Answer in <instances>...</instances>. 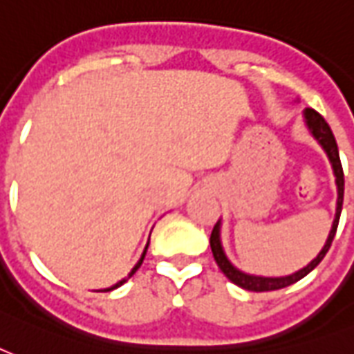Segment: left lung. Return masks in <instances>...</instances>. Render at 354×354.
Segmentation results:
<instances>
[{
  "mask_svg": "<svg viewBox=\"0 0 354 354\" xmlns=\"http://www.w3.org/2000/svg\"><path fill=\"white\" fill-rule=\"evenodd\" d=\"M304 118H306V124L310 127L311 135L319 140V144L323 146V150L326 151V156L330 159L332 169H334V176H336V185H337V208H336V219H334V225H332L330 234H328V240L324 243V248L321 250V253L317 255L313 261H311L308 266H304L302 270L295 272L290 276L285 277H261V276H250V274H243V272L236 270L232 264L229 263V259L225 257L223 248H221V240H219V221L216 223L214 230L210 234V248L212 253H214V259H216L219 270L223 272L225 276L229 277L230 281L238 287H242L245 290H253V292H266V290H277L283 289V287H289V285L297 283L298 279H302L304 276H308L317 264L321 263L324 259V255L328 253L332 245V240L336 236L337 223H339V214H342V204H344V169H342V161H339V151H337L336 138H334V133H332L330 125L326 124L321 114L313 109H306L304 111Z\"/></svg>",
  "mask_w": 354,
  "mask_h": 354,
  "instance_id": "obj_1",
  "label": "left lung"
}]
</instances>
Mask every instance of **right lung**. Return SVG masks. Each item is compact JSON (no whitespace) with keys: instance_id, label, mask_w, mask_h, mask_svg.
Returning a JSON list of instances; mask_svg holds the SVG:
<instances>
[{"instance_id":"obj_1","label":"right lung","mask_w":354,"mask_h":354,"mask_svg":"<svg viewBox=\"0 0 354 354\" xmlns=\"http://www.w3.org/2000/svg\"><path fill=\"white\" fill-rule=\"evenodd\" d=\"M146 250H148V245H146V248H144V253H142V257H140V261H138L137 264H135V268H133V270H131V274L127 277H125V279H122V281H118L116 285H114V287H111V289H104L103 292H106V290H112V289H118V287H120V285H124L125 281H127V279H129L131 276H133V274H135V272L138 270V268H140V264H142V261H144V255H146Z\"/></svg>"}]
</instances>
